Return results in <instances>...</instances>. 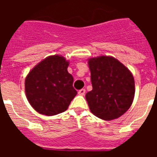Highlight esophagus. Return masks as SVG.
I'll use <instances>...</instances> for the list:
<instances>
[{
	"mask_svg": "<svg viewBox=\"0 0 157 157\" xmlns=\"http://www.w3.org/2000/svg\"><path fill=\"white\" fill-rule=\"evenodd\" d=\"M78 94L80 95H85V94H86V90L85 89H81L80 90L78 91Z\"/></svg>",
	"mask_w": 157,
	"mask_h": 157,
	"instance_id": "1",
	"label": "esophagus"
}]
</instances>
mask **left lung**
<instances>
[{
    "mask_svg": "<svg viewBox=\"0 0 157 157\" xmlns=\"http://www.w3.org/2000/svg\"><path fill=\"white\" fill-rule=\"evenodd\" d=\"M93 90L86 94L91 112L111 121L124 114L134 97V76L129 69L112 57L89 59Z\"/></svg>",
    "mask_w": 157,
    "mask_h": 157,
    "instance_id": "left-lung-1",
    "label": "left lung"
}]
</instances>
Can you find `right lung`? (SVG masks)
<instances>
[{
  "label": "right lung",
  "mask_w": 157,
  "mask_h": 157,
  "mask_svg": "<svg viewBox=\"0 0 157 157\" xmlns=\"http://www.w3.org/2000/svg\"><path fill=\"white\" fill-rule=\"evenodd\" d=\"M68 61L59 55L39 63L25 80V92L32 107L40 114L54 116L65 112L76 95Z\"/></svg>",
  "instance_id": "add662e5"
}]
</instances>
